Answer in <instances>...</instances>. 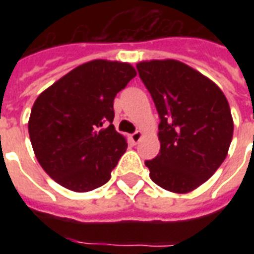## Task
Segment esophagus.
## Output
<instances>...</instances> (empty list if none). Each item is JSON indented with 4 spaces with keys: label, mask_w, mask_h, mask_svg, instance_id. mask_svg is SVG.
<instances>
[{
    "label": "esophagus",
    "mask_w": 254,
    "mask_h": 254,
    "mask_svg": "<svg viewBox=\"0 0 254 254\" xmlns=\"http://www.w3.org/2000/svg\"><path fill=\"white\" fill-rule=\"evenodd\" d=\"M141 137H142V131L141 130L134 131V133L131 134V141H133L134 143H138L139 139H141Z\"/></svg>",
    "instance_id": "obj_1"
}]
</instances>
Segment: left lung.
<instances>
[{"mask_svg": "<svg viewBox=\"0 0 254 254\" xmlns=\"http://www.w3.org/2000/svg\"><path fill=\"white\" fill-rule=\"evenodd\" d=\"M161 123L159 154L145 165L159 187L186 193L208 181L228 154L233 120L224 93L182 62H139Z\"/></svg>", "mask_w": 254, "mask_h": 254, "instance_id": "left-lung-1", "label": "left lung"}]
</instances>
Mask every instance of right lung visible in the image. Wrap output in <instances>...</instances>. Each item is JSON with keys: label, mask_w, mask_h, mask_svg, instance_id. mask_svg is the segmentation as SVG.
<instances>
[{"label": "right lung", "mask_w": 254, "mask_h": 254, "mask_svg": "<svg viewBox=\"0 0 254 254\" xmlns=\"http://www.w3.org/2000/svg\"><path fill=\"white\" fill-rule=\"evenodd\" d=\"M137 75L129 63L97 59L79 65L38 96L29 134L50 178L75 192L105 185L127 151L113 127V100Z\"/></svg>", "instance_id": "1"}]
</instances>
